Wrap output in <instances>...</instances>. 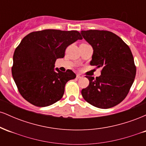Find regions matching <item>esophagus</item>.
Instances as JSON below:
<instances>
[{
  "label": "esophagus",
  "mask_w": 146,
  "mask_h": 146,
  "mask_svg": "<svg viewBox=\"0 0 146 146\" xmlns=\"http://www.w3.org/2000/svg\"><path fill=\"white\" fill-rule=\"evenodd\" d=\"M76 77H77V78H78V79H79V78H82V77H83V75H81V74H77Z\"/></svg>",
  "instance_id": "obj_1"
}]
</instances>
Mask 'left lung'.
<instances>
[{"label": "left lung", "mask_w": 146, "mask_h": 146, "mask_svg": "<svg viewBox=\"0 0 146 146\" xmlns=\"http://www.w3.org/2000/svg\"><path fill=\"white\" fill-rule=\"evenodd\" d=\"M81 34L93 48L90 64L102 68L101 75L95 79L86 76L89 85L82 90V95L95 107L112 108L125 98L136 75L130 48L110 31L88 30L82 31Z\"/></svg>", "instance_id": "obj_1"}]
</instances>
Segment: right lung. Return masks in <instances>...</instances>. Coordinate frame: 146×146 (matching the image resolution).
I'll list each match as a JSON object with an SVG mask.
<instances>
[{"label": "right lung", "mask_w": 146, "mask_h": 146, "mask_svg": "<svg viewBox=\"0 0 146 146\" xmlns=\"http://www.w3.org/2000/svg\"><path fill=\"white\" fill-rule=\"evenodd\" d=\"M78 31L45 29L27 35L15 50L11 73L23 98L38 107L50 106L62 98L64 87L76 78L71 70L54 69L58 58L78 40Z\"/></svg>", "instance_id": "add662e5"}]
</instances>
